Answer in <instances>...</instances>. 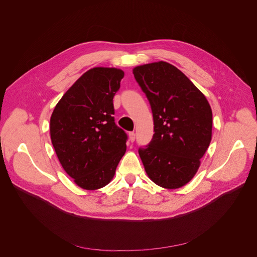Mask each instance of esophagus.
Returning <instances> with one entry per match:
<instances>
[{
    "mask_svg": "<svg viewBox=\"0 0 257 257\" xmlns=\"http://www.w3.org/2000/svg\"><path fill=\"white\" fill-rule=\"evenodd\" d=\"M129 140L133 142L135 140V133L134 132H129Z\"/></svg>",
    "mask_w": 257,
    "mask_h": 257,
    "instance_id": "esophagus-1",
    "label": "esophagus"
}]
</instances>
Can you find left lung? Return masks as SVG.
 Here are the masks:
<instances>
[{
  "label": "left lung",
  "instance_id": "8db88e82",
  "mask_svg": "<svg viewBox=\"0 0 257 257\" xmlns=\"http://www.w3.org/2000/svg\"><path fill=\"white\" fill-rule=\"evenodd\" d=\"M133 74L150 100L155 134L138 153L157 185L177 189L195 176L212 130L211 107L204 94L178 68L164 61L144 64Z\"/></svg>",
  "mask_w": 257,
  "mask_h": 257
}]
</instances>
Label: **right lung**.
I'll return each mask as SVG.
<instances>
[{
	"instance_id": "add662e5",
	"label": "right lung",
	"mask_w": 257,
	"mask_h": 257,
	"mask_svg": "<svg viewBox=\"0 0 257 257\" xmlns=\"http://www.w3.org/2000/svg\"><path fill=\"white\" fill-rule=\"evenodd\" d=\"M123 77L121 69H89L65 92L51 116V140L59 162L82 189L107 185L126 153L127 134L113 117V98Z\"/></svg>"
}]
</instances>
